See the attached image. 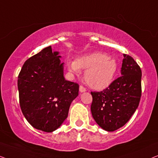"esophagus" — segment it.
Here are the masks:
<instances>
[{
    "label": "esophagus",
    "instance_id": "esophagus-1",
    "mask_svg": "<svg viewBox=\"0 0 158 158\" xmlns=\"http://www.w3.org/2000/svg\"><path fill=\"white\" fill-rule=\"evenodd\" d=\"M79 92H86V88L84 87L83 86H79Z\"/></svg>",
    "mask_w": 158,
    "mask_h": 158
}]
</instances>
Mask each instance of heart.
Segmentation results:
<instances>
[{
  "label": "heart",
  "mask_w": 158,
  "mask_h": 158,
  "mask_svg": "<svg viewBox=\"0 0 158 158\" xmlns=\"http://www.w3.org/2000/svg\"><path fill=\"white\" fill-rule=\"evenodd\" d=\"M70 72L79 74L80 69H86L84 79L89 86L95 89H103L112 83L118 65L107 54L94 52L77 58L76 61H67Z\"/></svg>",
  "instance_id": "1"
}]
</instances>
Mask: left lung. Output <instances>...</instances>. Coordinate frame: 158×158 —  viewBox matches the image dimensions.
<instances>
[{"mask_svg": "<svg viewBox=\"0 0 158 158\" xmlns=\"http://www.w3.org/2000/svg\"><path fill=\"white\" fill-rule=\"evenodd\" d=\"M121 74L105 89L91 92L93 118L108 132L118 130L127 123L140 101L142 71L129 55L124 54Z\"/></svg>", "mask_w": 158, "mask_h": 158, "instance_id": "8db88e82", "label": "left lung"}]
</instances>
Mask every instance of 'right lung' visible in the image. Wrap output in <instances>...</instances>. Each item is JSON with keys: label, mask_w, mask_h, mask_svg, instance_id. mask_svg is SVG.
I'll list each match as a JSON object with an SVG mask.
<instances>
[{"label": "right lung", "mask_w": 158, "mask_h": 158, "mask_svg": "<svg viewBox=\"0 0 158 158\" xmlns=\"http://www.w3.org/2000/svg\"><path fill=\"white\" fill-rule=\"evenodd\" d=\"M58 52L48 46L26 60L18 77L21 111L37 130L52 132L67 118L79 84L66 81Z\"/></svg>", "instance_id": "right-lung-1"}]
</instances>
